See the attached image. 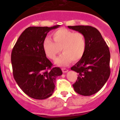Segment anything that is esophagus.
I'll use <instances>...</instances> for the list:
<instances>
[{
	"instance_id": "esophagus-1",
	"label": "esophagus",
	"mask_w": 120,
	"mask_h": 120,
	"mask_svg": "<svg viewBox=\"0 0 120 120\" xmlns=\"http://www.w3.org/2000/svg\"><path fill=\"white\" fill-rule=\"evenodd\" d=\"M62 72H63L64 73H67V72L68 70L67 68H62Z\"/></svg>"
}]
</instances>
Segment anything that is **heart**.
I'll return each mask as SVG.
<instances>
[{
    "label": "heart",
    "instance_id": "obj_1",
    "mask_svg": "<svg viewBox=\"0 0 120 120\" xmlns=\"http://www.w3.org/2000/svg\"><path fill=\"white\" fill-rule=\"evenodd\" d=\"M52 35L54 41L49 37L45 38L43 41V49L49 59L55 60L62 49L63 53L57 59L58 65L65 66L71 60L79 61L83 57L86 47L83 34L62 28L53 32Z\"/></svg>",
    "mask_w": 120,
    "mask_h": 120
}]
</instances>
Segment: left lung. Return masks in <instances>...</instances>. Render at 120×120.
Returning <instances> with one entry per match:
<instances>
[{"label":"left lung","instance_id":"1","mask_svg":"<svg viewBox=\"0 0 120 120\" xmlns=\"http://www.w3.org/2000/svg\"><path fill=\"white\" fill-rule=\"evenodd\" d=\"M84 35L86 42L83 57L71 69L78 73L73 85L75 91L85 96H91L101 90L110 76V52L101 34L90 26H68Z\"/></svg>","mask_w":120,"mask_h":120}]
</instances>
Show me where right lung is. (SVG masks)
Instances as JSON below:
<instances>
[{
    "label": "right lung",
    "mask_w": 120,
    "mask_h": 120,
    "mask_svg": "<svg viewBox=\"0 0 120 120\" xmlns=\"http://www.w3.org/2000/svg\"><path fill=\"white\" fill-rule=\"evenodd\" d=\"M59 26L27 27L12 49L14 78L22 91L31 98L43 100L50 97L56 77L62 74L59 67H52L43 49L47 33Z\"/></svg>",
    "instance_id": "1"
}]
</instances>
